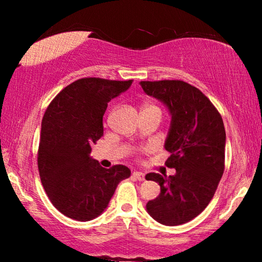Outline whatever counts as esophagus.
<instances>
[{
	"mask_svg": "<svg viewBox=\"0 0 262 262\" xmlns=\"http://www.w3.org/2000/svg\"><path fill=\"white\" fill-rule=\"evenodd\" d=\"M132 175H134L135 179H137V180H139V181H143L145 179L144 173H141V171H134Z\"/></svg>",
	"mask_w": 262,
	"mask_h": 262,
	"instance_id": "obj_1",
	"label": "esophagus"
}]
</instances>
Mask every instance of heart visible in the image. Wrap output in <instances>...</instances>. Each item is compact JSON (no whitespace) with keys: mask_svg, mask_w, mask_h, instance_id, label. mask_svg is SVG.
Here are the masks:
<instances>
[{"mask_svg":"<svg viewBox=\"0 0 262 262\" xmlns=\"http://www.w3.org/2000/svg\"><path fill=\"white\" fill-rule=\"evenodd\" d=\"M145 107H156V106H154V105H145L144 107H143V108H145Z\"/></svg>","mask_w":262,"mask_h":262,"instance_id":"obj_1","label":"heart"}]
</instances>
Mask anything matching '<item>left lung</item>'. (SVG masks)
Listing matches in <instances>:
<instances>
[{"instance_id": "8db88e82", "label": "left lung", "mask_w": 262, "mask_h": 262, "mask_svg": "<svg viewBox=\"0 0 262 262\" xmlns=\"http://www.w3.org/2000/svg\"><path fill=\"white\" fill-rule=\"evenodd\" d=\"M143 91L167 107L171 117L164 148L170 177L146 174L161 193L146 211L163 225H181L202 213L213 198L224 171L225 128L221 114L198 88L178 80L142 81Z\"/></svg>"}]
</instances>
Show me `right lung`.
<instances>
[{
  "label": "right lung",
  "instance_id": "obj_1",
  "mask_svg": "<svg viewBox=\"0 0 262 262\" xmlns=\"http://www.w3.org/2000/svg\"><path fill=\"white\" fill-rule=\"evenodd\" d=\"M128 81L81 78L52 100L41 121L38 168L53 206L78 222L100 216L118 184L131 175L123 164L110 169L92 159V145L103 135L107 103L126 92Z\"/></svg>",
  "mask_w": 262,
  "mask_h": 262
}]
</instances>
